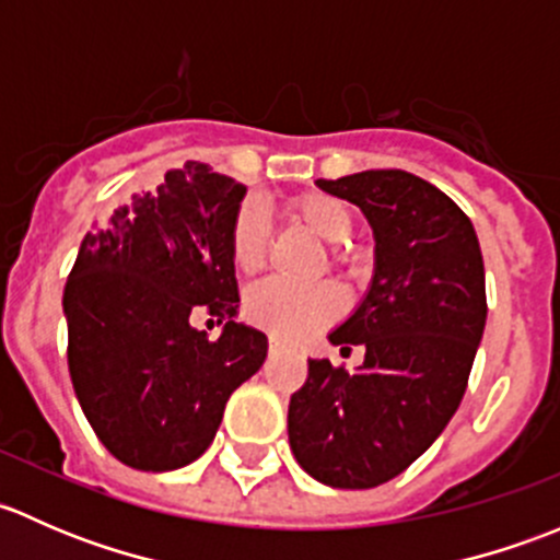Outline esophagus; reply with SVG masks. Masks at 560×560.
I'll use <instances>...</instances> for the list:
<instances>
[{
	"instance_id": "obj_1",
	"label": "esophagus",
	"mask_w": 560,
	"mask_h": 560,
	"mask_svg": "<svg viewBox=\"0 0 560 560\" xmlns=\"http://www.w3.org/2000/svg\"><path fill=\"white\" fill-rule=\"evenodd\" d=\"M268 349H270V354H284V352H290V347H287L284 341H279V338H270Z\"/></svg>"
}]
</instances>
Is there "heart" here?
<instances>
[{
    "mask_svg": "<svg viewBox=\"0 0 560 560\" xmlns=\"http://www.w3.org/2000/svg\"><path fill=\"white\" fill-rule=\"evenodd\" d=\"M290 213L325 244H343L354 228V217L347 202L319 191L298 197L290 206ZM265 254H268V217L259 202L246 200L235 211L230 228V259L241 273H254L262 268ZM332 257L338 259V252ZM244 308L254 325L295 341L330 322L341 308V298L330 284H290V281L268 279L248 290Z\"/></svg>",
    "mask_w": 560,
    "mask_h": 560,
    "instance_id": "1",
    "label": "heart"
}]
</instances>
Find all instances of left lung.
I'll return each instance as SVG.
<instances>
[{
    "instance_id": "obj_1",
    "label": "left lung",
    "mask_w": 560,
    "mask_h": 560,
    "mask_svg": "<svg viewBox=\"0 0 560 560\" xmlns=\"http://www.w3.org/2000/svg\"><path fill=\"white\" fill-rule=\"evenodd\" d=\"M316 186L358 206L374 233L369 290L327 332L330 343H363L365 360L349 374L308 358L287 431L314 479L376 488L425 453L460 406L488 319L482 252L471 219L406 171Z\"/></svg>"
}]
</instances>
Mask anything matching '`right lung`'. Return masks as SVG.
Wrapping results in <instances>:
<instances>
[{
	"label": "right lung",
	"mask_w": 560,
	"mask_h": 560,
	"mask_svg": "<svg viewBox=\"0 0 560 560\" xmlns=\"http://www.w3.org/2000/svg\"><path fill=\"white\" fill-rule=\"evenodd\" d=\"M246 186L186 162L83 235L67 279V363L100 442L140 471L189 466L224 406L268 358V336L238 322L230 228ZM206 307L219 339L190 325Z\"/></svg>",
	"instance_id": "obj_1"
}]
</instances>
